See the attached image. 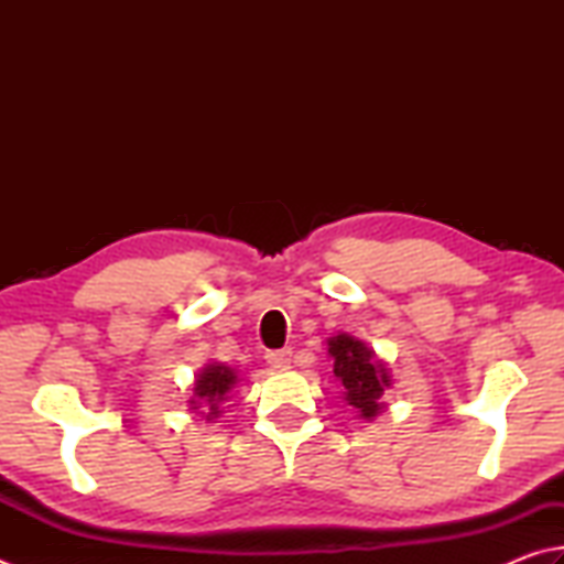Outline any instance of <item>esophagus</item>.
I'll use <instances>...</instances> for the list:
<instances>
[{
	"label": "esophagus",
	"mask_w": 564,
	"mask_h": 564,
	"mask_svg": "<svg viewBox=\"0 0 564 564\" xmlns=\"http://www.w3.org/2000/svg\"><path fill=\"white\" fill-rule=\"evenodd\" d=\"M264 358H268V364L272 368H286V366H290V360H292V348L268 350V354H264Z\"/></svg>",
	"instance_id": "esophagus-1"
}]
</instances>
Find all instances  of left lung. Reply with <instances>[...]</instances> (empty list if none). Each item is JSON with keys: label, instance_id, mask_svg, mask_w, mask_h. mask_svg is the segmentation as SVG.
I'll return each instance as SVG.
<instances>
[{"label": "left lung", "instance_id": "left-lung-1", "mask_svg": "<svg viewBox=\"0 0 564 564\" xmlns=\"http://www.w3.org/2000/svg\"><path fill=\"white\" fill-rule=\"evenodd\" d=\"M328 354L334 358V376L344 382V395L360 417L373 420L382 410V392L390 386L386 366L376 360V354L364 341L346 334L328 341Z\"/></svg>", "mask_w": 564, "mask_h": 564}]
</instances>
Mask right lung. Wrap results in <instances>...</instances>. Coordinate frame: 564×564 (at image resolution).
I'll list each match as a JSON object with an SVG mask.
<instances>
[{
  "label": "right lung",
  "instance_id": "add662e5",
  "mask_svg": "<svg viewBox=\"0 0 564 564\" xmlns=\"http://www.w3.org/2000/svg\"><path fill=\"white\" fill-rule=\"evenodd\" d=\"M236 373L228 366H208L204 368V373L198 376L194 382V395L196 400H191L194 410H198L206 402V410L200 412V417L214 420L220 414V400L228 395V390L236 386Z\"/></svg>",
  "mask_w": 564,
  "mask_h": 564
}]
</instances>
